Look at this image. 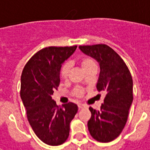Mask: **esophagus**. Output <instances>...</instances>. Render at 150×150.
<instances>
[{
    "mask_svg": "<svg viewBox=\"0 0 150 150\" xmlns=\"http://www.w3.org/2000/svg\"><path fill=\"white\" fill-rule=\"evenodd\" d=\"M78 108H79V110L83 109V108H85V104H83V103H79L78 104Z\"/></svg>",
    "mask_w": 150,
    "mask_h": 150,
    "instance_id": "1",
    "label": "esophagus"
}]
</instances>
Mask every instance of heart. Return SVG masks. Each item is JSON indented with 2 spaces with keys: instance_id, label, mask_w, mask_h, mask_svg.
<instances>
[{
  "instance_id": "b5f03b06",
  "label": "heart",
  "mask_w": 150,
  "mask_h": 150,
  "mask_svg": "<svg viewBox=\"0 0 150 150\" xmlns=\"http://www.w3.org/2000/svg\"><path fill=\"white\" fill-rule=\"evenodd\" d=\"M80 63H81V65L82 67V69H83L84 71L88 69H90V68H92V67L96 66L95 62L90 57H83V58H81ZM70 67H71V64L69 63H65V64H63V66L61 67L60 76H61L62 79H67V77L69 75V70H70ZM74 94L76 97H81L82 94H83V91H82V89L78 88V89H76L74 92Z\"/></svg>"
}]
</instances>
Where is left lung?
I'll list each match as a JSON object with an SVG mask.
<instances>
[{"mask_svg": "<svg viewBox=\"0 0 150 150\" xmlns=\"http://www.w3.org/2000/svg\"><path fill=\"white\" fill-rule=\"evenodd\" d=\"M86 55L94 58L100 67L97 89L105 93L101 110L92 113L87 127L91 136L102 143H109L121 133L132 103L133 82L127 64L107 45L80 46Z\"/></svg>", "mask_w": 150, "mask_h": 150, "instance_id": "1", "label": "left lung"}]
</instances>
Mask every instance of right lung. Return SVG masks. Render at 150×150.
I'll return each instance as SVG.
<instances>
[{"label":"right lung","instance_id":"obj_1","mask_svg":"<svg viewBox=\"0 0 150 150\" xmlns=\"http://www.w3.org/2000/svg\"><path fill=\"white\" fill-rule=\"evenodd\" d=\"M74 47H49L29 60L21 75L20 96L30 125L40 140L60 145L69 135V125L78 111L74 103L57 106L52 98L60 83L64 62L76 50Z\"/></svg>","mask_w":150,"mask_h":150}]
</instances>
